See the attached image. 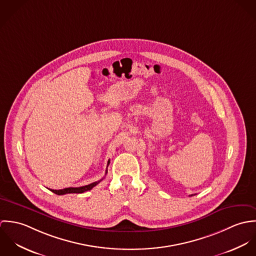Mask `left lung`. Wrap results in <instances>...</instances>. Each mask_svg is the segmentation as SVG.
<instances>
[{"label":"left lung","mask_w":256,"mask_h":256,"mask_svg":"<svg viewBox=\"0 0 256 256\" xmlns=\"http://www.w3.org/2000/svg\"><path fill=\"white\" fill-rule=\"evenodd\" d=\"M191 196H192V195H191Z\"/></svg>","instance_id":"1"}]
</instances>
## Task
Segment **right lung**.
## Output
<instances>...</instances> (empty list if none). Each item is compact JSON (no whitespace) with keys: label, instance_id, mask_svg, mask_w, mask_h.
<instances>
[{"label":"right lung","instance_id":"obj_1","mask_svg":"<svg viewBox=\"0 0 256 256\" xmlns=\"http://www.w3.org/2000/svg\"><path fill=\"white\" fill-rule=\"evenodd\" d=\"M110 160L108 162V166L110 164ZM108 174V168H106V172ZM102 180L96 182L90 183L84 186H80V187H68V188H64V189H59V190H54V189H50L53 193L57 194V195H64V194H68V193H84L86 191L90 190L92 188H94L96 185H98Z\"/></svg>","mask_w":256,"mask_h":256}]
</instances>
